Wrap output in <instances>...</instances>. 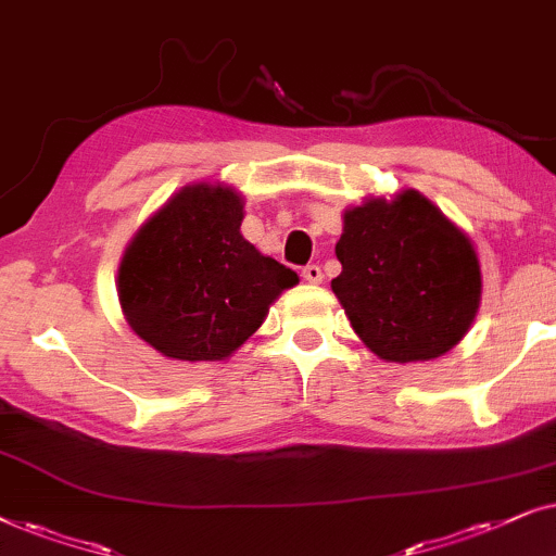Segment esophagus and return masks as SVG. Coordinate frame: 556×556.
<instances>
[{
    "label": "esophagus",
    "instance_id": "obj_1",
    "mask_svg": "<svg viewBox=\"0 0 556 556\" xmlns=\"http://www.w3.org/2000/svg\"><path fill=\"white\" fill-rule=\"evenodd\" d=\"M302 277H305V282H309V285H320L323 282V269L317 264H307L305 269H302Z\"/></svg>",
    "mask_w": 556,
    "mask_h": 556
}]
</instances>
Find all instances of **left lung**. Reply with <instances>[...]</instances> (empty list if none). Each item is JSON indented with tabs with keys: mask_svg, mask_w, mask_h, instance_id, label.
I'll use <instances>...</instances> for the list:
<instances>
[{
	"mask_svg": "<svg viewBox=\"0 0 556 556\" xmlns=\"http://www.w3.org/2000/svg\"><path fill=\"white\" fill-rule=\"evenodd\" d=\"M336 256L343 271L332 292L355 336L383 361L440 358L476 320L483 287L476 249L419 190L348 208Z\"/></svg>",
	"mask_w": 556,
	"mask_h": 556,
	"instance_id": "left-lung-1",
	"label": "left lung"
}]
</instances>
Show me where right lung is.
Listing matches in <instances>:
<instances>
[{
	"mask_svg": "<svg viewBox=\"0 0 556 556\" xmlns=\"http://www.w3.org/2000/svg\"><path fill=\"white\" fill-rule=\"evenodd\" d=\"M233 188L185 185L135 233L118 264L129 328L175 361H224L300 277L241 236Z\"/></svg>",
	"mask_w": 556,
	"mask_h": 556,
	"instance_id": "1",
	"label": "right lung"
}]
</instances>
